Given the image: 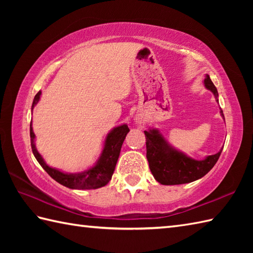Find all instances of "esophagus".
Instances as JSON below:
<instances>
[{
    "label": "esophagus",
    "mask_w": 253,
    "mask_h": 253,
    "mask_svg": "<svg viewBox=\"0 0 253 253\" xmlns=\"http://www.w3.org/2000/svg\"><path fill=\"white\" fill-rule=\"evenodd\" d=\"M135 125L138 126L139 128H143L144 125H146V120H144V117L141 115H137L135 117Z\"/></svg>",
    "instance_id": "obj_1"
}]
</instances>
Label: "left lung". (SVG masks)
<instances>
[{
	"instance_id": "8db88e82",
	"label": "left lung",
	"mask_w": 253,
	"mask_h": 253,
	"mask_svg": "<svg viewBox=\"0 0 253 253\" xmlns=\"http://www.w3.org/2000/svg\"><path fill=\"white\" fill-rule=\"evenodd\" d=\"M204 85L218 102L217 89L209 75L204 78ZM221 115L224 118L222 110ZM144 135L150 170L155 180L162 185H181L200 179L213 169L223 150L203 160H195L171 147L157 128H150Z\"/></svg>"
}]
</instances>
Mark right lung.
<instances>
[{
    "mask_svg": "<svg viewBox=\"0 0 253 253\" xmlns=\"http://www.w3.org/2000/svg\"><path fill=\"white\" fill-rule=\"evenodd\" d=\"M41 95V91H39L35 96L34 102H32L31 110H34L36 104L39 102ZM129 131V128L126 124H123L121 126H117L107 133L104 141V147L102 150L99 160L92 168L88 169L87 170L80 171V173H64V171L53 169L47 165L41 154L38 152L35 144L36 135L32 130V126L30 123V141L31 149L35 158L37 159L39 164L43 168V169L49 174L53 179L60 182L61 185L65 186L71 189H96L105 186L112 178V175L114 173L115 166L117 163L118 157L122 149V144L125 140L126 135Z\"/></svg>",
    "mask_w": 253,
    "mask_h": 253,
    "instance_id": "add662e5",
    "label": "right lung"
}]
</instances>
